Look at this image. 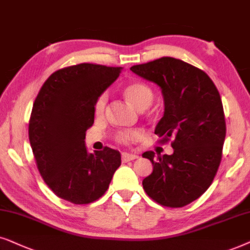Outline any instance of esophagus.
I'll use <instances>...</instances> for the list:
<instances>
[{"label": "esophagus", "instance_id": "1", "mask_svg": "<svg viewBox=\"0 0 250 250\" xmlns=\"http://www.w3.org/2000/svg\"><path fill=\"white\" fill-rule=\"evenodd\" d=\"M138 155L136 154H131V153H122V161L123 162H128V161H132V160L137 159Z\"/></svg>", "mask_w": 250, "mask_h": 250}]
</instances>
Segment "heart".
<instances>
[{"mask_svg":"<svg viewBox=\"0 0 250 250\" xmlns=\"http://www.w3.org/2000/svg\"><path fill=\"white\" fill-rule=\"evenodd\" d=\"M123 94L125 98L138 109L147 108L153 102L152 89L144 82H130L123 89ZM106 104H107V94H102L97 98L95 104V113L97 115H102L105 111ZM142 136V132L139 130H123L119 131L115 135V139L119 143H129L135 139H138Z\"/></svg>","mask_w":250,"mask_h":250,"instance_id":"b5f03b06","label":"heart"}]
</instances>
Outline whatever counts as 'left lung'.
I'll use <instances>...</instances> for the list:
<instances>
[{
	"mask_svg": "<svg viewBox=\"0 0 250 250\" xmlns=\"http://www.w3.org/2000/svg\"><path fill=\"white\" fill-rule=\"evenodd\" d=\"M130 71L161 89L165 111L154 132L162 142L174 138L172 154H143L153 165L143 188L160 205L184 207L207 191L221 164L226 134L221 96L204 71L181 59L162 57Z\"/></svg>",
	"mask_w": 250,
	"mask_h": 250,
	"instance_id": "left-lung-1",
	"label": "left lung"
}]
</instances>
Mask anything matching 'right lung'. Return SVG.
Here are the masks:
<instances>
[{
  "label": "right lung",
  "mask_w": 250,
  "mask_h": 250,
  "mask_svg": "<svg viewBox=\"0 0 250 250\" xmlns=\"http://www.w3.org/2000/svg\"><path fill=\"white\" fill-rule=\"evenodd\" d=\"M121 71L86 62L69 66L50 75L35 99L29 143L45 184L64 200L75 205L97 200L121 165L119 151L89 153L84 142L96 101Z\"/></svg>",
  "instance_id": "1"
}]
</instances>
